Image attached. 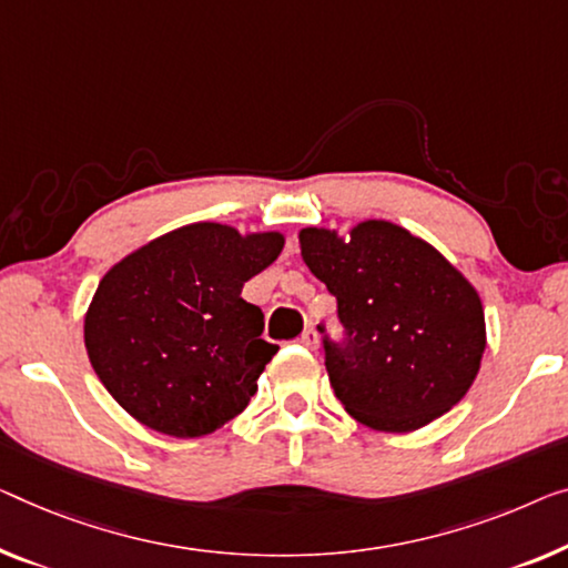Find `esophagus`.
<instances>
[{"label":"esophagus","instance_id":"obj_1","mask_svg":"<svg viewBox=\"0 0 568 568\" xmlns=\"http://www.w3.org/2000/svg\"><path fill=\"white\" fill-rule=\"evenodd\" d=\"M301 344L308 346V349H318V334L313 332V328H306V332L301 334Z\"/></svg>","mask_w":568,"mask_h":568}]
</instances>
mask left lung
Instances as JSON below:
<instances>
[{"mask_svg":"<svg viewBox=\"0 0 568 568\" xmlns=\"http://www.w3.org/2000/svg\"><path fill=\"white\" fill-rule=\"evenodd\" d=\"M301 257L336 295L346 344L326 342L328 379L362 426L410 434L452 410L487 349L481 298L459 267L400 224L298 232Z\"/></svg>","mask_w":568,"mask_h":568,"instance_id":"1","label":"left lung"}]
</instances>
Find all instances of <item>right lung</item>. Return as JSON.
Segmentation results:
<instances>
[{
	"label": "right lung",
	"instance_id": "1",
	"mask_svg": "<svg viewBox=\"0 0 568 568\" xmlns=\"http://www.w3.org/2000/svg\"><path fill=\"white\" fill-rule=\"evenodd\" d=\"M283 232L196 222L106 270L83 316L101 383L158 434L199 438L240 416L277 352L262 311L242 298L283 252Z\"/></svg>",
	"mask_w": 568,
	"mask_h": 568
}]
</instances>
